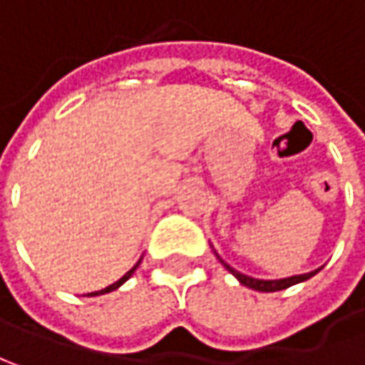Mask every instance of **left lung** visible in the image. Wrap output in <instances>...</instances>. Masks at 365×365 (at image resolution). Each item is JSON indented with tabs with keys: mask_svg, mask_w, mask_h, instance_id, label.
<instances>
[{
	"mask_svg": "<svg viewBox=\"0 0 365 365\" xmlns=\"http://www.w3.org/2000/svg\"><path fill=\"white\" fill-rule=\"evenodd\" d=\"M217 254V252H215ZM217 258H219V254H217ZM221 260V258H219ZM221 264L242 283V285H246L250 289L254 291H264V293H272V291H281V289H287L291 285H297V283H302V281H308L310 277H314L320 268H316V270H312V272H306V274H295V277H287V279H277V281H264V279H254V277H247L244 272H240V270H235L233 267H229L225 260H221Z\"/></svg>",
	"mask_w": 365,
	"mask_h": 365,
	"instance_id": "obj_1",
	"label": "left lung"
}]
</instances>
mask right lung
<instances>
[{"label":"right lung","mask_w":365,"mask_h":365,"mask_svg":"<svg viewBox=\"0 0 365 365\" xmlns=\"http://www.w3.org/2000/svg\"><path fill=\"white\" fill-rule=\"evenodd\" d=\"M138 264H140V260L136 262V264H134V267L130 268V270H128V272H125V274H123V277H121L119 281H115L113 285H109V287H105V289H101V291H93V293H88V297H95V295H103V293H109V291H115L118 287H121V285H123V283H125V281H128V279H130L132 274H134V270L138 268Z\"/></svg>","instance_id":"obj_1"}]
</instances>
